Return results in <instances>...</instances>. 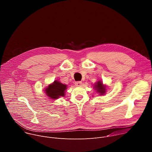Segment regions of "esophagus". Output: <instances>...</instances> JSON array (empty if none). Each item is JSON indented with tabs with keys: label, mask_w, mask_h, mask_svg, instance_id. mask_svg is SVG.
I'll use <instances>...</instances> for the list:
<instances>
[{
	"label": "esophagus",
	"mask_w": 152,
	"mask_h": 152,
	"mask_svg": "<svg viewBox=\"0 0 152 152\" xmlns=\"http://www.w3.org/2000/svg\"><path fill=\"white\" fill-rule=\"evenodd\" d=\"M82 82L81 81H77V82H76V83H75V85L77 86H80L82 85Z\"/></svg>",
	"instance_id": "obj_1"
}]
</instances>
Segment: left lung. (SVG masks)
<instances>
[{"label":"left lung","instance_id":"obj_1","mask_svg":"<svg viewBox=\"0 0 152 152\" xmlns=\"http://www.w3.org/2000/svg\"><path fill=\"white\" fill-rule=\"evenodd\" d=\"M94 88L96 90V93H99L100 96L104 95L106 92V86L103 83L101 80H98L94 84Z\"/></svg>","mask_w":152,"mask_h":152}]
</instances>
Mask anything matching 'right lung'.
<instances>
[{"label":"right lung","instance_id":"1","mask_svg":"<svg viewBox=\"0 0 152 152\" xmlns=\"http://www.w3.org/2000/svg\"><path fill=\"white\" fill-rule=\"evenodd\" d=\"M67 88V85L66 84L61 83L58 80H55L45 88L44 91H45V94L49 98L52 100H57L60 97L66 96Z\"/></svg>","mask_w":152,"mask_h":152}]
</instances>
